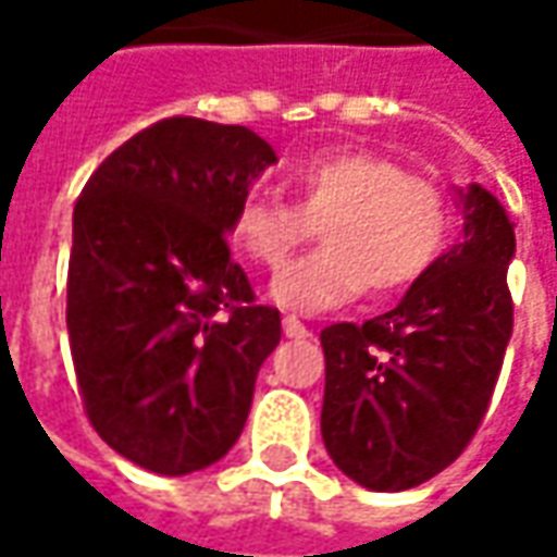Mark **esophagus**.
Returning a JSON list of instances; mask_svg holds the SVG:
<instances>
[{"instance_id":"34e87169","label":"esophagus","mask_w":557,"mask_h":557,"mask_svg":"<svg viewBox=\"0 0 557 557\" xmlns=\"http://www.w3.org/2000/svg\"><path fill=\"white\" fill-rule=\"evenodd\" d=\"M282 329H285L288 337H307V334H310V329H307L297 315H285V319H282Z\"/></svg>"}]
</instances>
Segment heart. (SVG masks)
Here are the masks:
<instances>
[{
	"mask_svg": "<svg viewBox=\"0 0 557 557\" xmlns=\"http://www.w3.org/2000/svg\"><path fill=\"white\" fill-rule=\"evenodd\" d=\"M290 185L294 203L245 198L228 223L232 242L272 272L322 225L329 245L272 285V297L290 310H332L366 288L396 294L416 285L453 228V203L434 176L406 173L374 151L310 158L290 170Z\"/></svg>",
	"mask_w": 557,
	"mask_h": 557,
	"instance_id": "1",
	"label": "heart"
}]
</instances>
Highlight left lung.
<instances>
[{"label": "left lung", "instance_id": "1", "mask_svg": "<svg viewBox=\"0 0 557 557\" xmlns=\"http://www.w3.org/2000/svg\"><path fill=\"white\" fill-rule=\"evenodd\" d=\"M465 238L394 310L322 329V440L377 493L431 481L465 453L490 409L515 325V225L486 188L465 195Z\"/></svg>", "mask_w": 557, "mask_h": 557}]
</instances>
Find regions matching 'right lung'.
I'll list each match as a JSON object with an SVG mask.
<instances>
[{
  "label": "right lung",
  "mask_w": 557,
  "mask_h": 557,
  "mask_svg": "<svg viewBox=\"0 0 557 557\" xmlns=\"http://www.w3.org/2000/svg\"><path fill=\"white\" fill-rule=\"evenodd\" d=\"M275 163L247 126L166 117L111 151L74 203L67 334L89 424L123 459L180 478L245 428L282 341L225 232Z\"/></svg>",
  "instance_id": "obj_1"
}]
</instances>
